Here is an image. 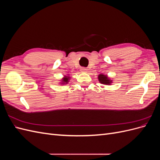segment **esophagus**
<instances>
[{"mask_svg": "<svg viewBox=\"0 0 160 160\" xmlns=\"http://www.w3.org/2000/svg\"><path fill=\"white\" fill-rule=\"evenodd\" d=\"M81 71L82 72H88V69L81 68Z\"/></svg>", "mask_w": 160, "mask_h": 160, "instance_id": "1", "label": "esophagus"}]
</instances>
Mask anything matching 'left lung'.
Segmentation results:
<instances>
[{"instance_id":"obj_1","label":"left lung","mask_w":160,"mask_h":160,"mask_svg":"<svg viewBox=\"0 0 160 160\" xmlns=\"http://www.w3.org/2000/svg\"><path fill=\"white\" fill-rule=\"evenodd\" d=\"M98 80L100 83L104 84L105 85H110L113 83V81L110 79V78L108 77V75H104L103 73H101L98 75Z\"/></svg>"}]
</instances>
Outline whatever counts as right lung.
<instances>
[{"mask_svg":"<svg viewBox=\"0 0 160 160\" xmlns=\"http://www.w3.org/2000/svg\"><path fill=\"white\" fill-rule=\"evenodd\" d=\"M71 79V77L69 76V75H65L61 79V80L59 82L60 85H67V83L69 82V80Z\"/></svg>","mask_w":160,"mask_h":160,"instance_id":"add662e5","label":"right lung"}]
</instances>
